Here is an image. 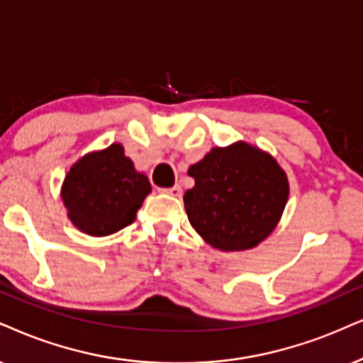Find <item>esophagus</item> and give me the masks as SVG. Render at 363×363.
Here are the masks:
<instances>
[{
  "mask_svg": "<svg viewBox=\"0 0 363 363\" xmlns=\"http://www.w3.org/2000/svg\"><path fill=\"white\" fill-rule=\"evenodd\" d=\"M164 192H167V194L172 196V197H181V194H182V187L179 186V184H176V186L169 187V189H164Z\"/></svg>",
  "mask_w": 363,
  "mask_h": 363,
  "instance_id": "1",
  "label": "esophagus"
}]
</instances>
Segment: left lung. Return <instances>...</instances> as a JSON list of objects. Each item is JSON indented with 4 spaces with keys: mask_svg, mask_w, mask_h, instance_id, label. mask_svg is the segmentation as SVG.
<instances>
[{
    "mask_svg": "<svg viewBox=\"0 0 363 363\" xmlns=\"http://www.w3.org/2000/svg\"><path fill=\"white\" fill-rule=\"evenodd\" d=\"M187 174L194 187L184 194L191 226L219 251H246L264 241L281 219L290 182L266 150L238 140L213 147Z\"/></svg>",
    "mask_w": 363,
    "mask_h": 363,
    "instance_id": "obj_1",
    "label": "left lung"
}]
</instances>
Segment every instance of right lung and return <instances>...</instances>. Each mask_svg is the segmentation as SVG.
<instances>
[{"label":"right lung","instance_id":"right-lung-1","mask_svg":"<svg viewBox=\"0 0 363 363\" xmlns=\"http://www.w3.org/2000/svg\"><path fill=\"white\" fill-rule=\"evenodd\" d=\"M152 187L134 167L122 144L91 150L80 157L63 179L62 197L67 218L85 235L102 238L135 221L137 211Z\"/></svg>","mask_w":363,"mask_h":363}]
</instances>
